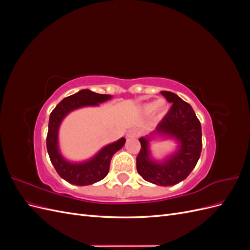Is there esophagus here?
<instances>
[{"mask_svg":"<svg viewBox=\"0 0 250 250\" xmlns=\"http://www.w3.org/2000/svg\"><path fill=\"white\" fill-rule=\"evenodd\" d=\"M138 134H139V131L137 129H131L128 131L127 137L128 138H135V137H138Z\"/></svg>","mask_w":250,"mask_h":250,"instance_id":"34e87169","label":"esophagus"}]
</instances>
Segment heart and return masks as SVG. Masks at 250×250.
<instances>
[{"label":"heart","mask_w":250,"mask_h":250,"mask_svg":"<svg viewBox=\"0 0 250 250\" xmlns=\"http://www.w3.org/2000/svg\"><path fill=\"white\" fill-rule=\"evenodd\" d=\"M168 110V104L164 99L156 100L154 102H148L145 103L142 106V111L146 115L149 113H155L158 117H163Z\"/></svg>","instance_id":"b5f03b06"}]
</instances>
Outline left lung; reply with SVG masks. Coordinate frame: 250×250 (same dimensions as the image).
I'll return each mask as SVG.
<instances>
[{
	"label": "left lung",
	"instance_id": "obj_1",
	"mask_svg": "<svg viewBox=\"0 0 250 250\" xmlns=\"http://www.w3.org/2000/svg\"><path fill=\"white\" fill-rule=\"evenodd\" d=\"M172 103L167 115L157 124L148 137L141 138V150L137 156V169L140 175L157 186H174L186 179L197 164L202 148L201 125L188 103L174 93L161 92ZM155 134L167 135L180 144L177 152L163 163L150 158L148 141Z\"/></svg>",
	"mask_w": 250,
	"mask_h": 250
}]
</instances>
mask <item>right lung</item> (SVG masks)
Returning <instances> with one entry per match:
<instances>
[{
  "instance_id": "obj_1",
  "label": "right lung",
  "mask_w": 250,
  "mask_h": 250,
  "mask_svg": "<svg viewBox=\"0 0 250 250\" xmlns=\"http://www.w3.org/2000/svg\"><path fill=\"white\" fill-rule=\"evenodd\" d=\"M110 98V95L96 94L89 89H82L64 98L51 112L47 134L48 153L59 176L67 183L76 186H88L100 181L107 175L113 154L124 146L126 140L122 138L105 146L93 158L83 163L67 162L60 154L58 148L59 126L67 113L83 106H97L99 103L107 101Z\"/></svg>"
}]
</instances>
